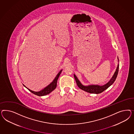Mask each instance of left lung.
I'll return each mask as SVG.
<instances>
[{
  "label": "left lung",
  "instance_id": "obj_1",
  "mask_svg": "<svg viewBox=\"0 0 134 134\" xmlns=\"http://www.w3.org/2000/svg\"><path fill=\"white\" fill-rule=\"evenodd\" d=\"M118 61H119L118 58ZM118 70H119V64H118V67L116 69V71L114 74L113 76L111 77V79L110 80V81H109L108 83H107L105 85H101V86L99 85H89L87 86L83 85L81 84V82L79 80L77 76L75 74L74 75V76L77 85L80 89H82L90 93L99 94L101 93L102 92L105 91V89L109 88L110 85H112L114 83V82L115 81L116 77L118 76Z\"/></svg>",
  "mask_w": 134,
  "mask_h": 134
}]
</instances>
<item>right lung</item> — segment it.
Segmentation results:
<instances>
[{
    "instance_id": "obj_1",
    "label": "right lung",
    "mask_w": 134,
    "mask_h": 134,
    "mask_svg": "<svg viewBox=\"0 0 134 134\" xmlns=\"http://www.w3.org/2000/svg\"><path fill=\"white\" fill-rule=\"evenodd\" d=\"M62 70H61V71H59V72L57 74V76L55 77V79L53 80V81H52V82H51L49 85H48L47 87H46L45 88L42 89V90H41L40 91L38 92H35V91H33L32 90H31L30 89H29L28 88H27L24 85H23L24 87H25L27 89L29 90L31 92H32V93L36 95L37 96H45L47 94H49L51 92H52L53 90H54V89L56 88L57 85V80L58 79V77H59L61 72H62Z\"/></svg>"
}]
</instances>
